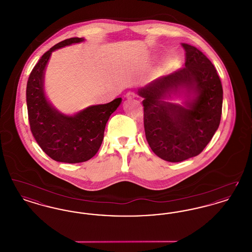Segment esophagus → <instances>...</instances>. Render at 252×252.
<instances>
[{
  "mask_svg": "<svg viewBox=\"0 0 252 252\" xmlns=\"http://www.w3.org/2000/svg\"><path fill=\"white\" fill-rule=\"evenodd\" d=\"M135 97H136L135 93L129 92V93H127V94H126V98H127V99H133V98H135Z\"/></svg>",
  "mask_w": 252,
  "mask_h": 252,
  "instance_id": "esophagus-1",
  "label": "esophagus"
}]
</instances>
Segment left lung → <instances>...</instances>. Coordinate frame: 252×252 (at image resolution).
I'll return each mask as SVG.
<instances>
[{
  "label": "left lung",
  "mask_w": 252,
  "mask_h": 252,
  "mask_svg": "<svg viewBox=\"0 0 252 252\" xmlns=\"http://www.w3.org/2000/svg\"><path fill=\"white\" fill-rule=\"evenodd\" d=\"M181 46L185 67L139 91L144 97L146 140L157 156L170 162L199 155L214 137L222 114L223 89L215 66L196 47ZM180 85L197 94L187 102V108L162 100Z\"/></svg>",
  "instance_id": "1"
}]
</instances>
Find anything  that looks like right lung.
Listing matches in <instances>:
<instances>
[{
  "label": "right lung",
  "mask_w": 252,
  "mask_h": 252,
  "mask_svg": "<svg viewBox=\"0 0 252 252\" xmlns=\"http://www.w3.org/2000/svg\"><path fill=\"white\" fill-rule=\"evenodd\" d=\"M83 40L82 37H71L53 46L37 61L27 81L26 103L31 132L40 148L60 162L78 163L94 156L103 142L109 116L122 101L116 98L73 116L60 114L47 102L43 93V72L52 52Z\"/></svg>",
  "instance_id": "1"
}]
</instances>
